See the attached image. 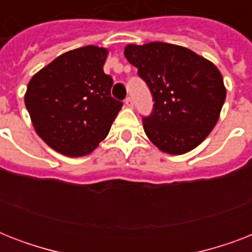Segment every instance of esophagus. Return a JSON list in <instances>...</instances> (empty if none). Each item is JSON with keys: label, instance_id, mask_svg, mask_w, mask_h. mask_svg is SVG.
Returning <instances> with one entry per match:
<instances>
[{"label": "esophagus", "instance_id": "obj_1", "mask_svg": "<svg viewBox=\"0 0 252 252\" xmlns=\"http://www.w3.org/2000/svg\"><path fill=\"white\" fill-rule=\"evenodd\" d=\"M124 103H126V106L128 107V108H132V107H133V100H132V98H130V96H128Z\"/></svg>", "mask_w": 252, "mask_h": 252}]
</instances>
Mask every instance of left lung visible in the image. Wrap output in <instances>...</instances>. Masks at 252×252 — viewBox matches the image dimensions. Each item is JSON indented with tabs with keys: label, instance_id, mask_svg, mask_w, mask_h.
Masks as SVG:
<instances>
[{
	"label": "left lung",
	"instance_id": "1",
	"mask_svg": "<svg viewBox=\"0 0 252 252\" xmlns=\"http://www.w3.org/2000/svg\"><path fill=\"white\" fill-rule=\"evenodd\" d=\"M124 56L153 95V112L142 119L150 141L172 156L200 145L219 122L226 98L217 66L191 49L162 41L128 44Z\"/></svg>",
	"mask_w": 252,
	"mask_h": 252
}]
</instances>
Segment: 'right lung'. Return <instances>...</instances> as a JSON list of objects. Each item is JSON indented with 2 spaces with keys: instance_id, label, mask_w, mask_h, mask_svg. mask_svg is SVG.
Wrapping results in <instances>:
<instances>
[{
  "instance_id": "obj_1",
  "label": "right lung",
  "mask_w": 252,
  "mask_h": 252,
  "mask_svg": "<svg viewBox=\"0 0 252 252\" xmlns=\"http://www.w3.org/2000/svg\"><path fill=\"white\" fill-rule=\"evenodd\" d=\"M108 48L86 45L56 57L33 74L25 104L37 136L66 157L93 153L122 110L103 72Z\"/></svg>"
}]
</instances>
